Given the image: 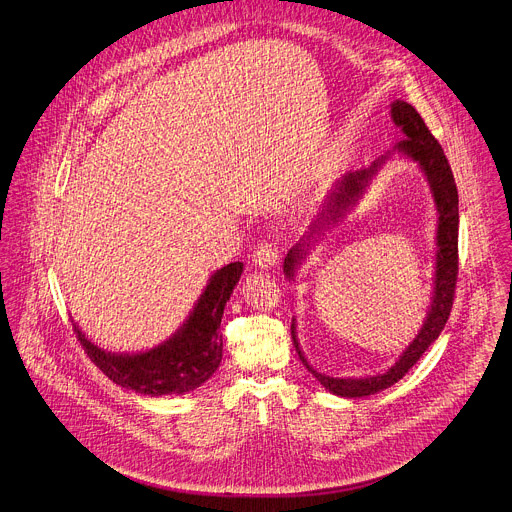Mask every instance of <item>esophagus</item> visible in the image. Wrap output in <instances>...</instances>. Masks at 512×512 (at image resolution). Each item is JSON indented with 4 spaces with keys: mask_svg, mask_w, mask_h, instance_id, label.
<instances>
[{
    "mask_svg": "<svg viewBox=\"0 0 512 512\" xmlns=\"http://www.w3.org/2000/svg\"><path fill=\"white\" fill-rule=\"evenodd\" d=\"M253 263L261 269H273L280 265V255H277V249L273 243H261L253 251Z\"/></svg>",
    "mask_w": 512,
    "mask_h": 512,
    "instance_id": "34e87169",
    "label": "esophagus"
}]
</instances>
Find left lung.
Listing matches in <instances>:
<instances>
[{
	"mask_svg": "<svg viewBox=\"0 0 512 512\" xmlns=\"http://www.w3.org/2000/svg\"><path fill=\"white\" fill-rule=\"evenodd\" d=\"M390 118L396 128L404 134L402 141L394 145L392 151L382 155L371 163L367 169L349 171L341 179L333 183L324 204L316 216V220L310 224L306 235L288 251L284 259V273L290 282L296 280V273L302 267V263L308 259L310 251L327 237L335 226L343 224V220L353 212V208L363 198L369 181L376 177V173L386 165V161L392 159V155H400L423 171L429 190L435 202L437 210V253H435V277H433V296L429 312L423 320V327L418 335L412 339V343L400 353L396 363L388 367L382 374L365 376V378H333L327 374H320L314 369L296 335V318H292V339L296 353L300 355V361L306 365L310 374L335 396L341 398H363L378 394L390 386H394L398 380H402L408 369L423 357V353L439 339L445 322L449 318L451 306H453V294H455V282H457V228H459V200H457V188L455 179L451 173V167L447 163V157L441 149V145L435 141V136L429 132L427 124L423 122L421 114H418L408 102L396 100L390 106Z\"/></svg>",
	"mask_w": 512,
	"mask_h": 512,
	"instance_id": "obj_1",
	"label": "left lung"
}]
</instances>
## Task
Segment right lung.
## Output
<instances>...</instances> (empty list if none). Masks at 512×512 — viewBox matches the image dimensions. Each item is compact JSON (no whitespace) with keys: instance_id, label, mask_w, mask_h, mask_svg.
<instances>
[{"instance_id":"1","label":"right lung","mask_w":512,"mask_h":512,"mask_svg":"<svg viewBox=\"0 0 512 512\" xmlns=\"http://www.w3.org/2000/svg\"><path fill=\"white\" fill-rule=\"evenodd\" d=\"M243 263L216 269L181 327L163 343L136 353H112L89 341L73 324L79 343L104 374L118 386L147 396L188 394L200 388L222 359L220 320L232 290L239 284Z\"/></svg>"}]
</instances>
